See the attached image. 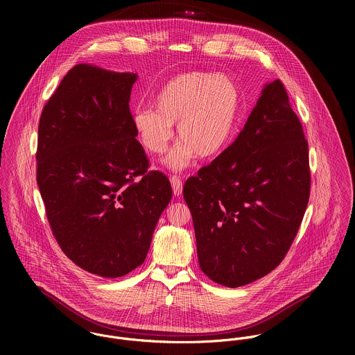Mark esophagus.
<instances>
[{"label":"esophagus","instance_id":"obj_1","mask_svg":"<svg viewBox=\"0 0 355 355\" xmlns=\"http://www.w3.org/2000/svg\"><path fill=\"white\" fill-rule=\"evenodd\" d=\"M171 184H172V190H173V194L175 196H182V191H183V183H182V179L179 176H172L171 178Z\"/></svg>","mask_w":355,"mask_h":355}]
</instances>
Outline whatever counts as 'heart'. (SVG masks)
Masks as SVG:
<instances>
[{"label": "heart", "instance_id": "1", "mask_svg": "<svg viewBox=\"0 0 355 355\" xmlns=\"http://www.w3.org/2000/svg\"><path fill=\"white\" fill-rule=\"evenodd\" d=\"M239 86L225 75L190 72L169 80L155 97V109L134 112L135 134L150 154L164 152L178 123L182 141L166 157L173 169L190 165L194 155L210 158L223 152L232 139L241 113Z\"/></svg>", "mask_w": 355, "mask_h": 355}]
</instances>
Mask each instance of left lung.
<instances>
[{
    "label": "left lung",
    "instance_id": "obj_1",
    "mask_svg": "<svg viewBox=\"0 0 355 355\" xmlns=\"http://www.w3.org/2000/svg\"><path fill=\"white\" fill-rule=\"evenodd\" d=\"M310 183L304 128L277 79L235 142L183 187L203 273L235 288L272 272L298 234Z\"/></svg>",
    "mask_w": 355,
    "mask_h": 355
}]
</instances>
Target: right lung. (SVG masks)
<instances>
[{
    "mask_svg": "<svg viewBox=\"0 0 355 355\" xmlns=\"http://www.w3.org/2000/svg\"><path fill=\"white\" fill-rule=\"evenodd\" d=\"M137 75L71 68L45 103L37 183L51 234L79 268L120 277L144 263L172 198L135 139L130 97Z\"/></svg>",
    "mask_w": 355,
    "mask_h": 355,
    "instance_id": "right-lung-1",
    "label": "right lung"
}]
</instances>
